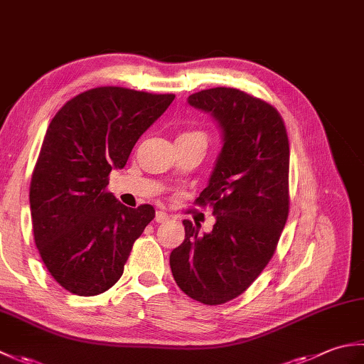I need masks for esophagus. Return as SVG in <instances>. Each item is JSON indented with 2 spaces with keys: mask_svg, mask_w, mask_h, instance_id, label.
Returning a JSON list of instances; mask_svg holds the SVG:
<instances>
[{
  "mask_svg": "<svg viewBox=\"0 0 364 364\" xmlns=\"http://www.w3.org/2000/svg\"><path fill=\"white\" fill-rule=\"evenodd\" d=\"M170 220V215L164 211H156V215H154V222L156 223H162V222H167Z\"/></svg>",
  "mask_w": 364,
  "mask_h": 364,
  "instance_id": "obj_1",
  "label": "esophagus"
}]
</instances>
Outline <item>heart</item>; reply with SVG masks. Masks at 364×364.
Returning a JSON list of instances; mask_svg holds the SVG:
<instances>
[{
  "instance_id": "obj_1",
  "label": "heart",
  "mask_w": 364,
  "mask_h": 364,
  "mask_svg": "<svg viewBox=\"0 0 364 364\" xmlns=\"http://www.w3.org/2000/svg\"><path fill=\"white\" fill-rule=\"evenodd\" d=\"M194 136H203V134L200 133V131H188V133H183L180 137H194Z\"/></svg>"
}]
</instances>
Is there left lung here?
Segmentation results:
<instances>
[{
  "label": "left lung",
  "mask_w": 364,
  "mask_h": 364,
  "mask_svg": "<svg viewBox=\"0 0 364 364\" xmlns=\"http://www.w3.org/2000/svg\"><path fill=\"white\" fill-rule=\"evenodd\" d=\"M188 103L210 114L222 149L208 186L197 198L211 203L215 223L200 235L183 220L184 241L170 253L180 289L205 305L237 297L272 258L289 211V142L274 106L242 90L214 87Z\"/></svg>",
  "instance_id": "1"
}]
</instances>
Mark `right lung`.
Returning <instances> with one entry per match:
<instances>
[{
	"instance_id": "obj_1",
	"label": "right lung",
	"mask_w": 364,
	"mask_h": 364,
	"mask_svg": "<svg viewBox=\"0 0 364 364\" xmlns=\"http://www.w3.org/2000/svg\"><path fill=\"white\" fill-rule=\"evenodd\" d=\"M173 98L97 87L72 98L53 117L31 180L29 203L38 253L64 289L89 297L119 282L154 210L122 205L106 191L107 176L125 167L137 139Z\"/></svg>"
}]
</instances>
